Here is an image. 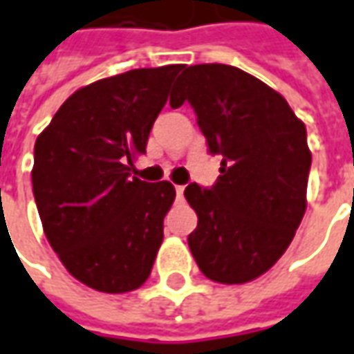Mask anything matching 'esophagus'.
I'll return each instance as SVG.
<instances>
[{"label":"esophagus","mask_w":354,"mask_h":354,"mask_svg":"<svg viewBox=\"0 0 354 354\" xmlns=\"http://www.w3.org/2000/svg\"><path fill=\"white\" fill-rule=\"evenodd\" d=\"M176 196L178 200H182V196H184V186H176Z\"/></svg>","instance_id":"1"}]
</instances>
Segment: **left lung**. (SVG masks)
<instances>
[{
  "label": "left lung",
  "mask_w": 354,
  "mask_h": 354,
  "mask_svg": "<svg viewBox=\"0 0 354 354\" xmlns=\"http://www.w3.org/2000/svg\"><path fill=\"white\" fill-rule=\"evenodd\" d=\"M189 102L221 176L184 189L198 214L188 245L219 284H245L286 252L306 214L311 153L304 121L280 93L227 64L184 66L170 105Z\"/></svg>",
  "instance_id": "8db88e82"
}]
</instances>
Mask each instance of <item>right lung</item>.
Returning a JSON list of instances; mask_svg holds the SVG:
<instances>
[{
    "instance_id": "add662e5",
    "label": "right lung",
    "mask_w": 354,
    "mask_h": 354,
    "mask_svg": "<svg viewBox=\"0 0 354 354\" xmlns=\"http://www.w3.org/2000/svg\"><path fill=\"white\" fill-rule=\"evenodd\" d=\"M184 68H139L80 88L35 142L32 194L66 270L105 294L140 288L165 239L176 189L131 174L168 84Z\"/></svg>"
}]
</instances>
